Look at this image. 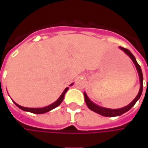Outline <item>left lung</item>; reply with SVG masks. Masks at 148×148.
Returning a JSON list of instances; mask_svg holds the SVG:
<instances>
[{
    "label": "left lung",
    "mask_w": 148,
    "mask_h": 148,
    "mask_svg": "<svg viewBox=\"0 0 148 148\" xmlns=\"http://www.w3.org/2000/svg\"><path fill=\"white\" fill-rule=\"evenodd\" d=\"M120 49H121L123 51L127 54L130 58L132 60L133 63L136 66V67L137 72H138V74H139V77H140V89L139 93L137 94V96L136 97V98L132 101V102L127 105V106L125 107H123L121 109H107V108H104V107H101V106H97L96 104H94L93 101H91L90 100V98L88 97V96L86 95V93H84V97H85V101H86V106H88V108L92 110V111L95 112L98 114L101 115V116H110V117H112V116H121V115L124 114V112H126L128 110H130L132 107L134 106V105L136 103V101L140 99V96L142 94V91H143V74H142V71H141V68H140V66L138 63H137L136 59L134 57V55L130 52V51H128L127 49L124 48L122 47H120Z\"/></svg>",
    "instance_id": "8db88e82"
}]
</instances>
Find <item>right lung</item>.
Returning a JSON list of instances; mask_svg holds the SVG:
<instances>
[{"label":"right lung","mask_w":148,"mask_h":148,"mask_svg":"<svg viewBox=\"0 0 148 148\" xmlns=\"http://www.w3.org/2000/svg\"><path fill=\"white\" fill-rule=\"evenodd\" d=\"M73 84H71V86H72ZM69 88H66L64 90V91L62 92V93L61 94V96L59 97V98H58L55 102L52 103L51 105H50L48 106H46V107H43V108H26V107H23V106H19L18 104H16V102H13L15 103V105L17 106L18 108H20L22 110H24V111H26V112H32V113H36V114H42V113H45V112H47L51 111L53 109H55L56 107H58L60 104L62 103V101H63L64 99V96L66 93L67 92V90Z\"/></svg>","instance_id":"add662e5"}]
</instances>
